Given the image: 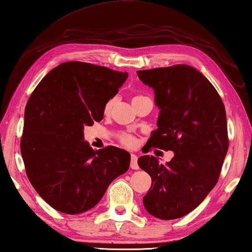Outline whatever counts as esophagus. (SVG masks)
Returning <instances> with one entry per match:
<instances>
[{"instance_id": "obj_1", "label": "esophagus", "mask_w": 252, "mask_h": 252, "mask_svg": "<svg viewBox=\"0 0 252 252\" xmlns=\"http://www.w3.org/2000/svg\"><path fill=\"white\" fill-rule=\"evenodd\" d=\"M130 168L131 169H138V164H137V156L135 154H130Z\"/></svg>"}]
</instances>
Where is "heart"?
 Wrapping results in <instances>:
<instances>
[{
  "instance_id": "obj_1",
  "label": "heart",
  "mask_w": 252,
  "mask_h": 252,
  "mask_svg": "<svg viewBox=\"0 0 252 252\" xmlns=\"http://www.w3.org/2000/svg\"><path fill=\"white\" fill-rule=\"evenodd\" d=\"M140 97H143V96H136V97H134L133 100L137 99V98H140ZM115 101H116V99L113 98V99H110V100L107 101V103H106L105 108H104L105 114H109V113H110V110L113 109L114 105H115ZM121 140H122V143H123L124 145H126V146H133V145L135 144L134 137H133V136L128 135V134H123V135L121 136Z\"/></svg>"
}]
</instances>
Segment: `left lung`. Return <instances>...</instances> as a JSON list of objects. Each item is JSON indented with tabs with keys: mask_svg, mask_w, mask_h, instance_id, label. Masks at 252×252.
<instances>
[{
	"mask_svg": "<svg viewBox=\"0 0 252 252\" xmlns=\"http://www.w3.org/2000/svg\"><path fill=\"white\" fill-rule=\"evenodd\" d=\"M137 74L154 90L159 108L158 128L145 153L152 147L174 152L166 165L154 156L138 158V166L152 177L143 202L154 217L177 219L197 208L218 182L229 143L226 110L213 84L191 66Z\"/></svg>",
	"mask_w": 252,
	"mask_h": 252,
	"instance_id": "left-lung-1",
	"label": "left lung"
}]
</instances>
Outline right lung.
<instances>
[{"label": "right lung", "mask_w": 252, "mask_h": 252, "mask_svg": "<svg viewBox=\"0 0 252 252\" xmlns=\"http://www.w3.org/2000/svg\"><path fill=\"white\" fill-rule=\"evenodd\" d=\"M127 77V72L66 62L31 95L21 154L30 183L55 210L76 215L92 209L110 183L128 170V152L115 146L94 152L84 140V127L103 119L106 103Z\"/></svg>", "instance_id": "obj_1"}]
</instances>
